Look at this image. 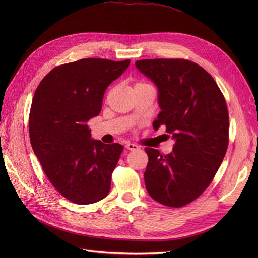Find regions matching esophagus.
Listing matches in <instances>:
<instances>
[{"label": "esophagus", "mask_w": 258, "mask_h": 258, "mask_svg": "<svg viewBox=\"0 0 258 258\" xmlns=\"http://www.w3.org/2000/svg\"><path fill=\"white\" fill-rule=\"evenodd\" d=\"M126 148L127 150H129V151H137V150H139V146L138 145H136V144H132V143H127L126 144Z\"/></svg>", "instance_id": "34e87169"}]
</instances>
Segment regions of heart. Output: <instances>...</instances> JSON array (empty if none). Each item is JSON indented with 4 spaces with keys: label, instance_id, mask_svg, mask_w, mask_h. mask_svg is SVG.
<instances>
[{
    "label": "heart",
    "instance_id": "1",
    "mask_svg": "<svg viewBox=\"0 0 258 258\" xmlns=\"http://www.w3.org/2000/svg\"><path fill=\"white\" fill-rule=\"evenodd\" d=\"M142 85H146L145 83H142V82H137L135 84V87H138V86H142Z\"/></svg>",
    "mask_w": 258,
    "mask_h": 258
}]
</instances>
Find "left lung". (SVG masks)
Listing matches in <instances>:
<instances>
[{
	"label": "left lung",
	"mask_w": 258,
	"mask_h": 258,
	"mask_svg": "<svg viewBox=\"0 0 258 258\" xmlns=\"http://www.w3.org/2000/svg\"><path fill=\"white\" fill-rule=\"evenodd\" d=\"M136 67L158 87L161 108L153 127L175 140L161 154L145 147L146 190L159 204L181 208L212 182L229 143V115L221 89L206 70L186 59H144Z\"/></svg>",
	"instance_id": "obj_1"
}]
</instances>
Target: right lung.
<instances>
[{
	"mask_svg": "<svg viewBox=\"0 0 258 258\" xmlns=\"http://www.w3.org/2000/svg\"><path fill=\"white\" fill-rule=\"evenodd\" d=\"M130 60L86 58L53 68L37 86L29 115L31 145L56 190L76 205L107 196L123 146L91 139L104 91Z\"/></svg>",
	"mask_w": 258,
	"mask_h": 258,
	"instance_id": "right-lung-1",
	"label": "right lung"
}]
</instances>
